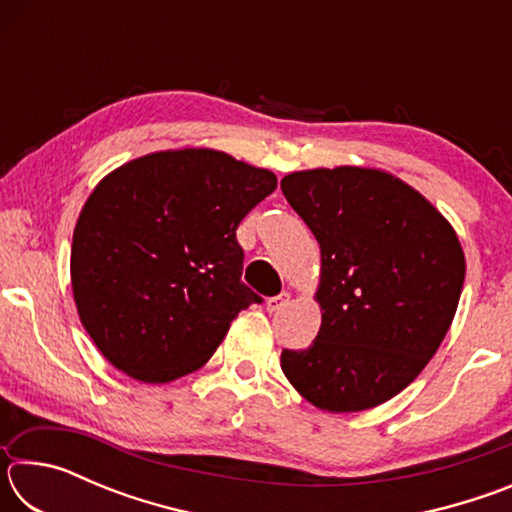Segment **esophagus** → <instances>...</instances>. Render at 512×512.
Listing matches in <instances>:
<instances>
[{
    "label": "esophagus",
    "mask_w": 512,
    "mask_h": 512,
    "mask_svg": "<svg viewBox=\"0 0 512 512\" xmlns=\"http://www.w3.org/2000/svg\"><path fill=\"white\" fill-rule=\"evenodd\" d=\"M289 298H291L289 291H282V293H277V296L268 298L266 300V311H268V314H275V311L284 309V307L289 305Z\"/></svg>",
    "instance_id": "esophagus-1"
}]
</instances>
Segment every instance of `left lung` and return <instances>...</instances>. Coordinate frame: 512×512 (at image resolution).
<instances>
[{"mask_svg":"<svg viewBox=\"0 0 512 512\" xmlns=\"http://www.w3.org/2000/svg\"><path fill=\"white\" fill-rule=\"evenodd\" d=\"M280 187L320 244L323 311L307 350H282L284 375L323 411L384 404L452 325L465 280L456 232L422 194L377 169L296 171Z\"/></svg>","mask_w":512,"mask_h":512,"instance_id":"8db88e82","label":"left lung"}]
</instances>
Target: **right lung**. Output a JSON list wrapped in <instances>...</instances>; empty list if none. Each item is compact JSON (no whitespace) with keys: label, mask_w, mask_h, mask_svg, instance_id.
I'll list each match as a JSON object with an SVG mask.
<instances>
[{"label":"right lung","mask_w":512,"mask_h":512,"mask_svg":"<svg viewBox=\"0 0 512 512\" xmlns=\"http://www.w3.org/2000/svg\"><path fill=\"white\" fill-rule=\"evenodd\" d=\"M275 187V173L212 149L144 155L94 187L74 228L72 291L112 366L167 384L212 357L262 302L241 282L237 228Z\"/></svg>","instance_id":"obj_1"}]
</instances>
